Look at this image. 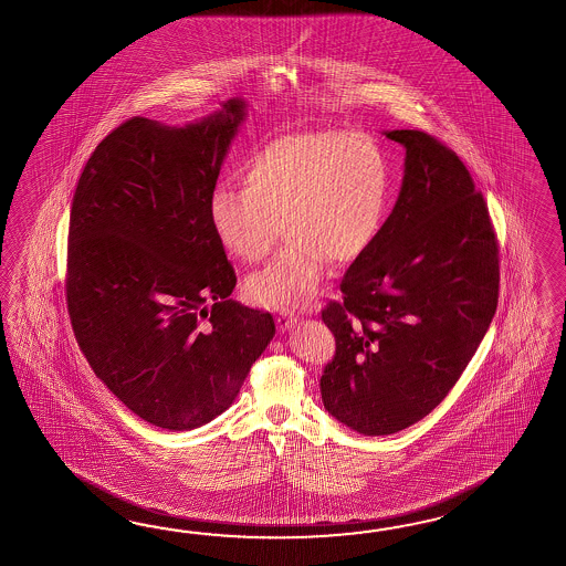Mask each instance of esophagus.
<instances>
[{
    "instance_id": "1",
    "label": "esophagus",
    "mask_w": 566,
    "mask_h": 566,
    "mask_svg": "<svg viewBox=\"0 0 566 566\" xmlns=\"http://www.w3.org/2000/svg\"><path fill=\"white\" fill-rule=\"evenodd\" d=\"M280 332H289L290 327L296 323V317L292 313H280L276 317Z\"/></svg>"
}]
</instances>
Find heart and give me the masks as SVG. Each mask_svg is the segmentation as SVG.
<instances>
[{"mask_svg": "<svg viewBox=\"0 0 566 566\" xmlns=\"http://www.w3.org/2000/svg\"><path fill=\"white\" fill-rule=\"evenodd\" d=\"M243 190L219 186L208 202L210 227L234 258L258 263L282 234L276 260L248 277L245 294L265 308L308 304L329 262L361 258L385 224L390 166L361 133L318 130L263 143L241 169Z\"/></svg>", "mask_w": 566, "mask_h": 566, "instance_id": "obj_1", "label": "heart"}]
</instances>
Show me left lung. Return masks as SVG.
Instances as JSON below:
<instances>
[{
    "label": "left lung",
    "instance_id": "left-lung-1",
    "mask_svg": "<svg viewBox=\"0 0 566 566\" xmlns=\"http://www.w3.org/2000/svg\"><path fill=\"white\" fill-rule=\"evenodd\" d=\"M405 147L397 205L342 280L323 323L335 356L325 409L361 436H390L431 413L495 317L499 248L483 193L460 157L423 130H388Z\"/></svg>",
    "mask_w": 566,
    "mask_h": 566
}]
</instances>
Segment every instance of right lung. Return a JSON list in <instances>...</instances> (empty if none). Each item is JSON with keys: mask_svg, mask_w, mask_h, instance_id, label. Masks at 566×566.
I'll list each match as a JSON object with an SVG mask.
<instances>
[{"mask_svg": "<svg viewBox=\"0 0 566 566\" xmlns=\"http://www.w3.org/2000/svg\"><path fill=\"white\" fill-rule=\"evenodd\" d=\"M245 116L241 97L190 125L135 116L97 145L73 196L77 344L116 399L169 431L224 413L276 333L270 313L229 298L237 276L208 219Z\"/></svg>", "mask_w": 566, "mask_h": 566, "instance_id": "right-lung-1", "label": "right lung"}]
</instances>
